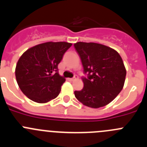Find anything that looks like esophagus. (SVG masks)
Masks as SVG:
<instances>
[{"instance_id":"obj_1","label":"esophagus","mask_w":147,"mask_h":147,"mask_svg":"<svg viewBox=\"0 0 147 147\" xmlns=\"http://www.w3.org/2000/svg\"><path fill=\"white\" fill-rule=\"evenodd\" d=\"M77 78H78V77H77V76H75V77H74V78H69V80H70V81H73V80H75V79H77Z\"/></svg>"}]
</instances>
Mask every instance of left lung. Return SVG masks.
Instances as JSON below:
<instances>
[{
    "instance_id": "8db88e82",
    "label": "left lung",
    "mask_w": 147,
    "mask_h": 147,
    "mask_svg": "<svg viewBox=\"0 0 147 147\" xmlns=\"http://www.w3.org/2000/svg\"><path fill=\"white\" fill-rule=\"evenodd\" d=\"M83 66L84 87L75 91L77 99L93 108L105 106L123 89L126 71L119 54L111 47L97 43L74 45Z\"/></svg>"
}]
</instances>
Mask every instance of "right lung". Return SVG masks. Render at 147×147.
Segmentation results:
<instances>
[{"label": "right lung", "mask_w": 147, "mask_h": 147, "mask_svg": "<svg viewBox=\"0 0 147 147\" xmlns=\"http://www.w3.org/2000/svg\"><path fill=\"white\" fill-rule=\"evenodd\" d=\"M72 44L46 42L26 51L17 62L16 78L23 93L30 100L45 103L57 98L65 79L58 65Z\"/></svg>", "instance_id": "add662e5"}]
</instances>
